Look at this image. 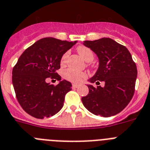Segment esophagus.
I'll use <instances>...</instances> for the list:
<instances>
[{
	"label": "esophagus",
	"mask_w": 150,
	"mask_h": 150,
	"mask_svg": "<svg viewBox=\"0 0 150 150\" xmlns=\"http://www.w3.org/2000/svg\"><path fill=\"white\" fill-rule=\"evenodd\" d=\"M79 87V85H76V84H73L72 85V88H77Z\"/></svg>",
	"instance_id": "esophagus-1"
}]
</instances>
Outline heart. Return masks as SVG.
<instances>
[{
	"label": "heart",
	"instance_id": "heart-1",
	"mask_svg": "<svg viewBox=\"0 0 150 150\" xmlns=\"http://www.w3.org/2000/svg\"><path fill=\"white\" fill-rule=\"evenodd\" d=\"M77 51L81 57L86 62H91L94 59V56L93 52L86 46H81L77 48ZM69 52H65V53L62 56L60 59L61 65H65L67 62L68 58H69ZM63 77L66 80L73 83H80L87 78V73L85 71H75L72 69H67L63 71Z\"/></svg>",
	"mask_w": 150,
	"mask_h": 150
}]
</instances>
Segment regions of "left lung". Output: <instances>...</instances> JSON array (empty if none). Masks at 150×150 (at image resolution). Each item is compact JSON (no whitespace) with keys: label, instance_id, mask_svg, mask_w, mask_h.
<instances>
[{"label":"left lung","instance_id":"left-lung-1","mask_svg":"<svg viewBox=\"0 0 150 150\" xmlns=\"http://www.w3.org/2000/svg\"><path fill=\"white\" fill-rule=\"evenodd\" d=\"M96 53L99 67L89 81L104 87L88 85V95L82 97L84 106L92 114L108 117L120 113L127 106L135 91L137 69L129 50L110 38L84 41Z\"/></svg>","mask_w":150,"mask_h":150}]
</instances>
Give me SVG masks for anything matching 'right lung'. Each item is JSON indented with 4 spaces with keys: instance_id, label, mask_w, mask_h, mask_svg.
<instances>
[{
    "instance_id": "1",
    "label": "right lung",
    "mask_w": 150,
    "mask_h": 150,
    "mask_svg": "<svg viewBox=\"0 0 150 150\" xmlns=\"http://www.w3.org/2000/svg\"><path fill=\"white\" fill-rule=\"evenodd\" d=\"M76 42L43 38L25 50L12 71V82L19 104L33 117L43 119L61 110L71 84L62 80L57 86L45 82L47 77L61 80L56 70L65 52Z\"/></svg>"
}]
</instances>
